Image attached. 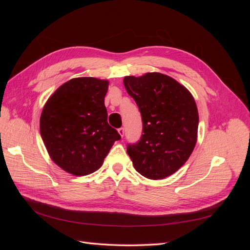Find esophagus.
<instances>
[{"mask_svg": "<svg viewBox=\"0 0 250 250\" xmlns=\"http://www.w3.org/2000/svg\"><path fill=\"white\" fill-rule=\"evenodd\" d=\"M118 131H119V133H120V135H121V137H124V133H125V130H124V128L123 127H121V128H119V129H118Z\"/></svg>", "mask_w": 250, "mask_h": 250, "instance_id": "1", "label": "esophagus"}]
</instances>
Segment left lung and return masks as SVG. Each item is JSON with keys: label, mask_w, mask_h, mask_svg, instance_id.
I'll use <instances>...</instances> for the list:
<instances>
[{"label": "left lung", "mask_w": 250, "mask_h": 250, "mask_svg": "<svg viewBox=\"0 0 250 250\" xmlns=\"http://www.w3.org/2000/svg\"><path fill=\"white\" fill-rule=\"evenodd\" d=\"M123 82L143 121L142 137L128 144L127 153L144 177H168L185 165L197 141L199 117L194 98L175 79L161 73L126 76Z\"/></svg>", "instance_id": "obj_1"}]
</instances>
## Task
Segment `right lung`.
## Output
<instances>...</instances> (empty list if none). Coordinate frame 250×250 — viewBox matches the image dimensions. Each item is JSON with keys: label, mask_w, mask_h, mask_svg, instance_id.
<instances>
[{"label": "right lung", "mask_w": 250, "mask_h": 250, "mask_svg": "<svg viewBox=\"0 0 250 250\" xmlns=\"http://www.w3.org/2000/svg\"><path fill=\"white\" fill-rule=\"evenodd\" d=\"M107 80L74 78L59 86L42 109L40 127L44 146L52 161L73 175L97 171L121 139L107 123Z\"/></svg>", "instance_id": "add662e5"}]
</instances>
